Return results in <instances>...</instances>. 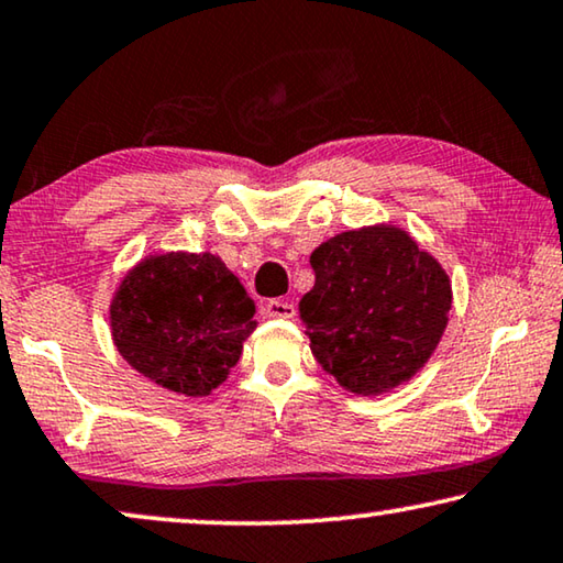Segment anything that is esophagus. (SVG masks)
<instances>
[{
    "instance_id": "esophagus-1",
    "label": "esophagus",
    "mask_w": 563,
    "mask_h": 563,
    "mask_svg": "<svg viewBox=\"0 0 563 563\" xmlns=\"http://www.w3.org/2000/svg\"><path fill=\"white\" fill-rule=\"evenodd\" d=\"M264 311L269 317H279V319H291L294 314H297V309H294V305L287 299H269L264 305Z\"/></svg>"
}]
</instances>
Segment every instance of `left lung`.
I'll return each mask as SVG.
<instances>
[{
    "label": "left lung",
    "instance_id": "left-lung-1",
    "mask_svg": "<svg viewBox=\"0 0 563 563\" xmlns=\"http://www.w3.org/2000/svg\"><path fill=\"white\" fill-rule=\"evenodd\" d=\"M314 287L299 301L319 365L357 395H379L430 360L451 311V279L395 227L336 233L309 256Z\"/></svg>",
    "mask_w": 563,
    "mask_h": 563
}]
</instances>
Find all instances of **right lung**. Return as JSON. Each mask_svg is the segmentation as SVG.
<instances>
[{
  "label": "right lung",
  "mask_w": 563,
  "mask_h": 563,
  "mask_svg": "<svg viewBox=\"0 0 563 563\" xmlns=\"http://www.w3.org/2000/svg\"><path fill=\"white\" fill-rule=\"evenodd\" d=\"M256 305L213 254L148 256L110 305L118 352L151 383L203 397L227 379L256 330Z\"/></svg>",
  "instance_id": "add662e5"
}]
</instances>
